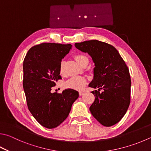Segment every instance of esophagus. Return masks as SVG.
<instances>
[{
  "instance_id": "esophagus-1",
  "label": "esophagus",
  "mask_w": 151,
  "mask_h": 151,
  "mask_svg": "<svg viewBox=\"0 0 151 151\" xmlns=\"http://www.w3.org/2000/svg\"><path fill=\"white\" fill-rule=\"evenodd\" d=\"M84 94V92H83V91H80V92H79V95H80V96H83Z\"/></svg>"
}]
</instances>
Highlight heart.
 <instances>
[{"instance_id": "1", "label": "heart", "mask_w": 151, "mask_h": 151, "mask_svg": "<svg viewBox=\"0 0 151 151\" xmlns=\"http://www.w3.org/2000/svg\"><path fill=\"white\" fill-rule=\"evenodd\" d=\"M75 59L78 64L81 65L83 62L85 60H88V57L84 55L83 54H77L75 56ZM59 70L60 73L63 74L64 73V63L62 61L60 64L59 67ZM86 84V80L84 77H81V76H73L71 78L68 80L65 86L68 88H72L75 90H82L83 89L85 85Z\"/></svg>"}]
</instances>
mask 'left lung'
<instances>
[{"mask_svg":"<svg viewBox=\"0 0 151 151\" xmlns=\"http://www.w3.org/2000/svg\"><path fill=\"white\" fill-rule=\"evenodd\" d=\"M75 47L92 57L95 63L94 78L89 86L95 100L90 112L106 127L118 123L124 116L131 101V77L129 68L113 45L98 40L76 43ZM103 92L100 93V90Z\"/></svg>","mask_w":151,"mask_h":151,"instance_id":"1","label":"left lung"}]
</instances>
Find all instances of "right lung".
Instances as JSON below:
<instances>
[{"label":"right lung","instance_id":"obj_1","mask_svg":"<svg viewBox=\"0 0 151 151\" xmlns=\"http://www.w3.org/2000/svg\"><path fill=\"white\" fill-rule=\"evenodd\" d=\"M71 44L42 43L29 49L24 60L23 87L27 106L40 124L55 128L63 122L70 111L78 92L67 89L51 93L52 87L61 79L59 67L69 52Z\"/></svg>","mask_w":151,"mask_h":151}]
</instances>
